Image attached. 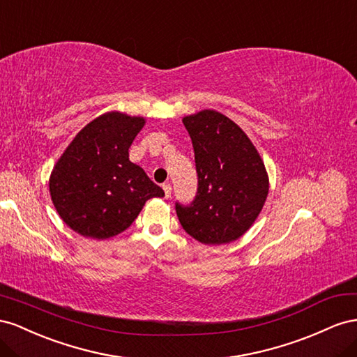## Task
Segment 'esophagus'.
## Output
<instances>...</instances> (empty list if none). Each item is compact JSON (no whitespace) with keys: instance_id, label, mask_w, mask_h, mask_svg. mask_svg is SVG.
<instances>
[{"instance_id":"esophagus-1","label":"esophagus","mask_w":357,"mask_h":357,"mask_svg":"<svg viewBox=\"0 0 357 357\" xmlns=\"http://www.w3.org/2000/svg\"><path fill=\"white\" fill-rule=\"evenodd\" d=\"M162 190H165V195L169 199L170 195H172V185L169 184V182H166V184H162Z\"/></svg>"}]
</instances>
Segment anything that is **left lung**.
<instances>
[{
  "instance_id": "left-lung-1",
  "label": "left lung",
  "mask_w": 357,
  "mask_h": 357,
  "mask_svg": "<svg viewBox=\"0 0 357 357\" xmlns=\"http://www.w3.org/2000/svg\"><path fill=\"white\" fill-rule=\"evenodd\" d=\"M195 148L197 195L176 203L181 226L205 245L239 239L266 202L269 178L256 146L242 128L217 110L182 119Z\"/></svg>"
}]
</instances>
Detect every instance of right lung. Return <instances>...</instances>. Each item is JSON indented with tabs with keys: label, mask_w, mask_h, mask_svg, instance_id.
I'll return each instance as SVG.
<instances>
[{
	"label": "right lung",
	"mask_w": 357,
	"mask_h": 357,
	"mask_svg": "<svg viewBox=\"0 0 357 357\" xmlns=\"http://www.w3.org/2000/svg\"><path fill=\"white\" fill-rule=\"evenodd\" d=\"M144 126L142 116L107 112L80 130L59 157L49 191L71 230L93 239L116 236L131 226L146 200L165 196L128 158Z\"/></svg>",
	"instance_id": "add662e5"
}]
</instances>
